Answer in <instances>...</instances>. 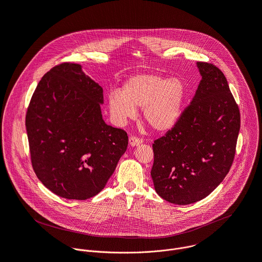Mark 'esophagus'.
I'll list each match as a JSON object with an SVG mask.
<instances>
[{
    "mask_svg": "<svg viewBox=\"0 0 262 262\" xmlns=\"http://www.w3.org/2000/svg\"><path fill=\"white\" fill-rule=\"evenodd\" d=\"M128 142H129V145H130V146L135 147V146H138V145L142 144L143 140H142V139H140V138H137V137H135V136H132V137L129 138Z\"/></svg>",
    "mask_w": 262,
    "mask_h": 262,
    "instance_id": "34e87169",
    "label": "esophagus"
}]
</instances>
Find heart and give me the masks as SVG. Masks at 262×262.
<instances>
[{
  "mask_svg": "<svg viewBox=\"0 0 262 262\" xmlns=\"http://www.w3.org/2000/svg\"><path fill=\"white\" fill-rule=\"evenodd\" d=\"M185 95L183 82L156 73H139L130 77L121 90L110 92L107 97L112 116L123 122L143 108L145 121L154 129L165 132L177 122Z\"/></svg>",
  "mask_w": 262,
  "mask_h": 262,
  "instance_id": "obj_1",
  "label": "heart"
}]
</instances>
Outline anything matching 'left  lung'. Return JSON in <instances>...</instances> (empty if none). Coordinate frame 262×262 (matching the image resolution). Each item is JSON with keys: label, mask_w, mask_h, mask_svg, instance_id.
<instances>
[{"label": "left lung", "mask_w": 262, "mask_h": 262, "mask_svg": "<svg viewBox=\"0 0 262 262\" xmlns=\"http://www.w3.org/2000/svg\"><path fill=\"white\" fill-rule=\"evenodd\" d=\"M201 81L175 125L152 144L156 192L186 205L207 197L225 178L235 156L241 114L224 73L197 62Z\"/></svg>", "instance_id": "1"}]
</instances>
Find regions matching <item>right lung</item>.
<instances>
[{
  "instance_id": "right-lung-1",
  "label": "right lung",
  "mask_w": 262,
  "mask_h": 262,
  "mask_svg": "<svg viewBox=\"0 0 262 262\" xmlns=\"http://www.w3.org/2000/svg\"><path fill=\"white\" fill-rule=\"evenodd\" d=\"M102 103V88L74 63L53 67L33 93L26 116L32 166L59 197L97 195L126 151L127 134L103 121Z\"/></svg>"
}]
</instances>
